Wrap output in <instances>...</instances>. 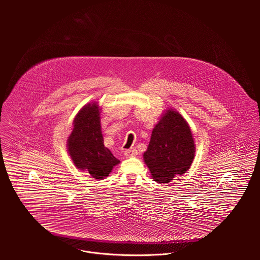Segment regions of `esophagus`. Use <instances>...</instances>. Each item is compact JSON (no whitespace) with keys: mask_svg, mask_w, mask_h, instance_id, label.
I'll use <instances>...</instances> for the list:
<instances>
[{"mask_svg":"<svg viewBox=\"0 0 260 260\" xmlns=\"http://www.w3.org/2000/svg\"><path fill=\"white\" fill-rule=\"evenodd\" d=\"M138 154L136 149H129L125 151V156L126 157H135Z\"/></svg>","mask_w":260,"mask_h":260,"instance_id":"esophagus-1","label":"esophagus"}]
</instances>
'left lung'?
Returning a JSON list of instances; mask_svg holds the SVG:
<instances>
[{"label": "left lung", "instance_id": "obj_1", "mask_svg": "<svg viewBox=\"0 0 260 260\" xmlns=\"http://www.w3.org/2000/svg\"><path fill=\"white\" fill-rule=\"evenodd\" d=\"M195 155L191 129L181 114L166 110L153 128L144 162L154 181L169 183L190 168Z\"/></svg>", "mask_w": 260, "mask_h": 260}]
</instances>
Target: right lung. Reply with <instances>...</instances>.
I'll use <instances>...</instances> for the list:
<instances>
[{
    "mask_svg": "<svg viewBox=\"0 0 260 260\" xmlns=\"http://www.w3.org/2000/svg\"><path fill=\"white\" fill-rule=\"evenodd\" d=\"M100 107L97 102L88 103L77 113L73 121V131L67 147L75 166L87 171L95 179L109 175L120 161L104 146L101 131Z\"/></svg>",
    "mask_w": 260,
    "mask_h": 260,
    "instance_id": "1",
    "label": "right lung"
}]
</instances>
